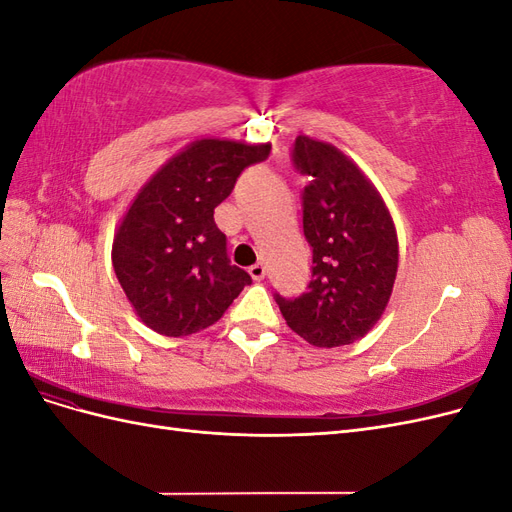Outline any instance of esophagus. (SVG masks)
<instances>
[{
  "mask_svg": "<svg viewBox=\"0 0 512 512\" xmlns=\"http://www.w3.org/2000/svg\"><path fill=\"white\" fill-rule=\"evenodd\" d=\"M250 275H252V280H256V282L265 280V275H267V267L262 265V262H256V265H252V267H250Z\"/></svg>",
  "mask_w": 512,
  "mask_h": 512,
  "instance_id": "34e87169",
  "label": "esophagus"
}]
</instances>
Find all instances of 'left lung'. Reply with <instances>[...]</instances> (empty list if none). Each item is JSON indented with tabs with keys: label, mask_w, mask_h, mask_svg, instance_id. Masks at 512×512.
I'll return each mask as SVG.
<instances>
[{
	"label": "left lung",
	"mask_w": 512,
	"mask_h": 512,
	"mask_svg": "<svg viewBox=\"0 0 512 512\" xmlns=\"http://www.w3.org/2000/svg\"><path fill=\"white\" fill-rule=\"evenodd\" d=\"M292 162L309 177L303 235L312 247V282L297 299L275 294L288 327L318 348L367 335L391 299L399 245L380 192L337 147L297 136Z\"/></svg>",
	"instance_id": "8db88e82"
}]
</instances>
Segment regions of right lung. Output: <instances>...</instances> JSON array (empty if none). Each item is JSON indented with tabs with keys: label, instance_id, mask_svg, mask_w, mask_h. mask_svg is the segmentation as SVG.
<instances>
[{
	"label": "right lung",
	"instance_id": "obj_1",
	"mask_svg": "<svg viewBox=\"0 0 512 512\" xmlns=\"http://www.w3.org/2000/svg\"><path fill=\"white\" fill-rule=\"evenodd\" d=\"M271 145L200 138L136 194L113 239V267L136 316L166 337L218 322L252 277L230 265L213 209Z\"/></svg>",
	"mask_w": 512,
	"mask_h": 512
}]
</instances>
